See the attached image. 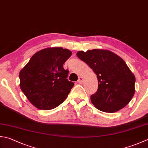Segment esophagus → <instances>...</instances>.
<instances>
[{
    "label": "esophagus",
    "mask_w": 148,
    "mask_h": 148,
    "mask_svg": "<svg viewBox=\"0 0 148 148\" xmlns=\"http://www.w3.org/2000/svg\"><path fill=\"white\" fill-rule=\"evenodd\" d=\"M83 77H82V76H80L79 77V79H78L77 82L79 83H83Z\"/></svg>",
    "instance_id": "1"
}]
</instances>
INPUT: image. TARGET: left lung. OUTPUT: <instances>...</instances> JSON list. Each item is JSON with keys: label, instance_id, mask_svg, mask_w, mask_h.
I'll use <instances>...</instances> for the list:
<instances>
[{"label": "left lung", "instance_id": "1", "mask_svg": "<svg viewBox=\"0 0 148 148\" xmlns=\"http://www.w3.org/2000/svg\"><path fill=\"white\" fill-rule=\"evenodd\" d=\"M77 56L97 75L98 89L90 96L95 108L114 113L128 105L135 94V77L121 57L102 49L81 51Z\"/></svg>", "mask_w": 148, "mask_h": 148}]
</instances>
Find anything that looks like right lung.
Masks as SVG:
<instances>
[{"label":"right lung","mask_w":148,"mask_h":148,"mask_svg":"<svg viewBox=\"0 0 148 148\" xmlns=\"http://www.w3.org/2000/svg\"><path fill=\"white\" fill-rule=\"evenodd\" d=\"M72 54L62 47L42 49L20 72V88L36 108L54 109L67 97L74 83L68 80L69 71L63 65Z\"/></svg>","instance_id":"obj_1"}]
</instances>
